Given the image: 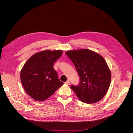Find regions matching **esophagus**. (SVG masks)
I'll return each instance as SVG.
<instances>
[{
    "mask_svg": "<svg viewBox=\"0 0 133 133\" xmlns=\"http://www.w3.org/2000/svg\"><path fill=\"white\" fill-rule=\"evenodd\" d=\"M66 84H67V85H68L69 83H70V81H69V80H67L65 83Z\"/></svg>",
    "mask_w": 133,
    "mask_h": 133,
    "instance_id": "1",
    "label": "esophagus"
}]
</instances>
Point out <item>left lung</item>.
<instances>
[{"label": "left lung", "instance_id": "left-lung-1", "mask_svg": "<svg viewBox=\"0 0 133 133\" xmlns=\"http://www.w3.org/2000/svg\"><path fill=\"white\" fill-rule=\"evenodd\" d=\"M79 76L78 85H71L79 99L87 104L99 102L106 95L111 81V72L105 59L88 49L67 51Z\"/></svg>", "mask_w": 133, "mask_h": 133}]
</instances>
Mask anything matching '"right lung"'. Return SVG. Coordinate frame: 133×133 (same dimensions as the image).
Returning a JSON list of instances; mask_svg holds the SVG:
<instances>
[{
	"label": "right lung",
	"instance_id": "add662e5",
	"mask_svg": "<svg viewBox=\"0 0 133 133\" xmlns=\"http://www.w3.org/2000/svg\"><path fill=\"white\" fill-rule=\"evenodd\" d=\"M62 54V50L39 52L32 55L23 66L22 83L27 94L35 100L47 99L64 84L53 67Z\"/></svg>",
	"mask_w": 133,
	"mask_h": 133
}]
</instances>
